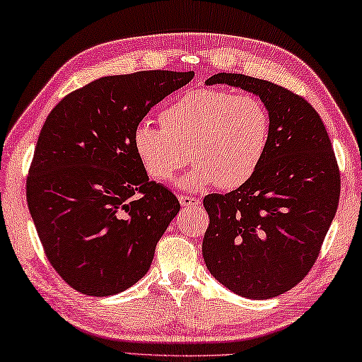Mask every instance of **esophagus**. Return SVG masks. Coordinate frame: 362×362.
Returning <instances> with one entry per match:
<instances>
[{
    "label": "esophagus",
    "mask_w": 362,
    "mask_h": 362,
    "mask_svg": "<svg viewBox=\"0 0 362 362\" xmlns=\"http://www.w3.org/2000/svg\"><path fill=\"white\" fill-rule=\"evenodd\" d=\"M179 201L182 204V207H185V209H194L201 204L198 198H192V196H187V194H180Z\"/></svg>",
    "instance_id": "34e87169"
}]
</instances>
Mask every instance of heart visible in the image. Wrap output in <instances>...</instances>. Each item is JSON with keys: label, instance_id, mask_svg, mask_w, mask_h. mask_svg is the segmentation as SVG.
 Listing matches in <instances>:
<instances>
[{"label": "heart", "instance_id": "heart-1", "mask_svg": "<svg viewBox=\"0 0 362 362\" xmlns=\"http://www.w3.org/2000/svg\"><path fill=\"white\" fill-rule=\"evenodd\" d=\"M163 127L136 124L134 153L146 174L168 182L189 160L193 168L180 187L199 192L210 185L235 189L256 174L271 139V115L253 95L198 88L170 103L160 115Z\"/></svg>", "mask_w": 362, "mask_h": 362}]
</instances>
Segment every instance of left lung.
<instances>
[{"instance_id":"8db88e82","label":"left lung","mask_w":362,"mask_h":362,"mask_svg":"<svg viewBox=\"0 0 362 362\" xmlns=\"http://www.w3.org/2000/svg\"><path fill=\"white\" fill-rule=\"evenodd\" d=\"M206 83L259 96L271 115V139L252 180L204 198L210 220L204 261L233 293L275 298L298 285L318 258L339 206L336 155L325 123L302 96L233 72H218Z\"/></svg>"}]
</instances>
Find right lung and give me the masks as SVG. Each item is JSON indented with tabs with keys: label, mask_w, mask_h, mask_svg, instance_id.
<instances>
[{
	"label": "right lung",
	"mask_w": 362,
	"mask_h": 362,
	"mask_svg": "<svg viewBox=\"0 0 362 362\" xmlns=\"http://www.w3.org/2000/svg\"><path fill=\"white\" fill-rule=\"evenodd\" d=\"M193 71L107 76L52 109L33 156L26 201L45 256L87 296H112L147 274L180 202L150 182L133 129Z\"/></svg>",
	"instance_id": "right-lung-1"
}]
</instances>
